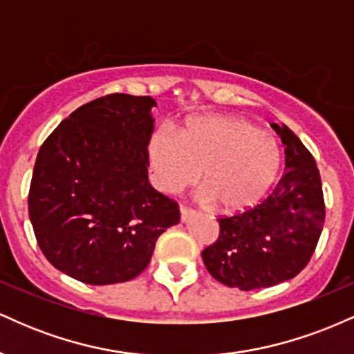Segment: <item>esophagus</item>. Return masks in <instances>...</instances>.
Returning a JSON list of instances; mask_svg holds the SVG:
<instances>
[{"instance_id": "1", "label": "esophagus", "mask_w": 354, "mask_h": 354, "mask_svg": "<svg viewBox=\"0 0 354 354\" xmlns=\"http://www.w3.org/2000/svg\"><path fill=\"white\" fill-rule=\"evenodd\" d=\"M193 216H194V211H191L188 208H185V206H181V208H180V219H181V223H188Z\"/></svg>"}]
</instances>
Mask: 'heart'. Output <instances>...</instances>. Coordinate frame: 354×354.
Masks as SVG:
<instances>
[{
	"label": "heart",
	"mask_w": 354,
	"mask_h": 354,
	"mask_svg": "<svg viewBox=\"0 0 354 354\" xmlns=\"http://www.w3.org/2000/svg\"><path fill=\"white\" fill-rule=\"evenodd\" d=\"M148 153L161 189L174 193L200 173L203 201L216 203L223 213H239L261 201L283 161L274 136L236 116L201 118L176 136L154 135Z\"/></svg>",
	"instance_id": "b5f03b06"
}]
</instances>
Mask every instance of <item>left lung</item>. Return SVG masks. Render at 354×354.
<instances>
[{
	"label": "left lung",
	"mask_w": 354,
	"mask_h": 354,
	"mask_svg": "<svg viewBox=\"0 0 354 354\" xmlns=\"http://www.w3.org/2000/svg\"><path fill=\"white\" fill-rule=\"evenodd\" d=\"M271 126L284 145L281 180L258 206L219 218L216 243L201 253L216 281L243 291L295 278L311 259L324 225L315 158L286 124Z\"/></svg>",
	"instance_id": "8db88e82"
}]
</instances>
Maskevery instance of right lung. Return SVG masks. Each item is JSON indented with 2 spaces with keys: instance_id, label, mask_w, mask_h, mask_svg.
I'll return each mask as SVG.
<instances>
[{
  "instance_id": "obj_1",
  "label": "right lung",
  "mask_w": 354,
  "mask_h": 354,
  "mask_svg": "<svg viewBox=\"0 0 354 354\" xmlns=\"http://www.w3.org/2000/svg\"><path fill=\"white\" fill-rule=\"evenodd\" d=\"M151 96L113 93L80 106L48 136L28 209L36 241L61 273L86 284L136 278L156 239L180 223L148 181Z\"/></svg>"
}]
</instances>
